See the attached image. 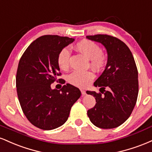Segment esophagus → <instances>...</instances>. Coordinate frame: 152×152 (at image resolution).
Here are the masks:
<instances>
[{
    "label": "esophagus",
    "mask_w": 152,
    "mask_h": 152,
    "mask_svg": "<svg viewBox=\"0 0 152 152\" xmlns=\"http://www.w3.org/2000/svg\"><path fill=\"white\" fill-rule=\"evenodd\" d=\"M81 92H82V94H83V95H85V94H86V91L85 90H81Z\"/></svg>",
    "instance_id": "esophagus-1"
}]
</instances>
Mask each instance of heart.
I'll return each mask as SVG.
<instances>
[{
    "label": "heart",
    "instance_id": "heart-1",
    "mask_svg": "<svg viewBox=\"0 0 152 152\" xmlns=\"http://www.w3.org/2000/svg\"><path fill=\"white\" fill-rule=\"evenodd\" d=\"M76 49L78 51L90 59L91 65L94 68H101L106 62L105 56L102 53L100 47L92 40H83L80 41L76 45ZM70 52L67 48H65L59 52L57 57V62L59 67L62 69L68 67ZM94 78V74L90 71L81 72L74 71L68 77V80L75 86L84 87H86L90 82Z\"/></svg>",
    "mask_w": 152,
    "mask_h": 152
}]
</instances>
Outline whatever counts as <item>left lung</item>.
<instances>
[{"label":"left lung","mask_w":152,"mask_h":152,"mask_svg":"<svg viewBox=\"0 0 152 152\" xmlns=\"http://www.w3.org/2000/svg\"><path fill=\"white\" fill-rule=\"evenodd\" d=\"M86 37L101 43L107 53L104 70L94 83L95 87H100L101 93L86 92L93 95L97 102L87 111V115L97 127L113 129L129 118L136 104L139 92L136 63L129 48L117 37L107 35ZM105 88L108 90L105 91Z\"/></svg>","instance_id":"1"}]
</instances>
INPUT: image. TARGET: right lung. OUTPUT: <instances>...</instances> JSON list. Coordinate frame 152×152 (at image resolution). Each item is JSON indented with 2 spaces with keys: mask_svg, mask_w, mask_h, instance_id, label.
<instances>
[{
  "mask_svg": "<svg viewBox=\"0 0 152 152\" xmlns=\"http://www.w3.org/2000/svg\"><path fill=\"white\" fill-rule=\"evenodd\" d=\"M74 40L58 35L41 36L28 46L19 61L16 87L20 104L30 122L41 129H54L65 124L81 96L79 89L70 84L60 90L51 88L60 75L59 52Z\"/></svg>",
  "mask_w": 152,
  "mask_h": 152,
  "instance_id": "1",
  "label": "right lung"
}]
</instances>
